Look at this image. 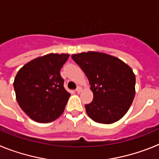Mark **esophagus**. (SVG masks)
Wrapping results in <instances>:
<instances>
[{
    "instance_id": "esophagus-1",
    "label": "esophagus",
    "mask_w": 159,
    "mask_h": 159,
    "mask_svg": "<svg viewBox=\"0 0 159 159\" xmlns=\"http://www.w3.org/2000/svg\"><path fill=\"white\" fill-rule=\"evenodd\" d=\"M75 91H76L77 93H80V92H82V88H81V87H80V86H78V87H77L76 89H75Z\"/></svg>"
}]
</instances>
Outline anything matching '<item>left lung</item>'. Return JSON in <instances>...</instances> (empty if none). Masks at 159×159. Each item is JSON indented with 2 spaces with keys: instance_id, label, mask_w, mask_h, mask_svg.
I'll use <instances>...</instances> for the list:
<instances>
[{
  "instance_id": "left-lung-1",
  "label": "left lung",
  "mask_w": 159,
  "mask_h": 159,
  "mask_svg": "<svg viewBox=\"0 0 159 159\" xmlns=\"http://www.w3.org/2000/svg\"><path fill=\"white\" fill-rule=\"evenodd\" d=\"M88 77L93 100L85 105L96 123L117 122L129 110L135 95V75L123 61L106 53L88 52L71 56Z\"/></svg>"
}]
</instances>
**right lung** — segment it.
Returning <instances> with one entry per match:
<instances>
[{"label": "right lung", "mask_w": 159, "mask_h": 159, "mask_svg": "<svg viewBox=\"0 0 159 159\" xmlns=\"http://www.w3.org/2000/svg\"><path fill=\"white\" fill-rule=\"evenodd\" d=\"M69 54H50L31 60L14 79L16 100L32 120L50 123L64 112L71 94L64 87L60 69Z\"/></svg>", "instance_id": "obj_1"}]
</instances>
